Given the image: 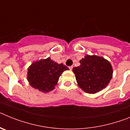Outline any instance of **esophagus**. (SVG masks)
Segmentation results:
<instances>
[{"instance_id": "34e87169", "label": "esophagus", "mask_w": 130, "mask_h": 130, "mask_svg": "<svg viewBox=\"0 0 130 130\" xmlns=\"http://www.w3.org/2000/svg\"><path fill=\"white\" fill-rule=\"evenodd\" d=\"M69 68H70V70H72V68H73V66H70V67H69Z\"/></svg>"}]
</instances>
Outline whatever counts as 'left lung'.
<instances>
[{
  "label": "left lung",
  "instance_id": "obj_1",
  "mask_svg": "<svg viewBox=\"0 0 130 130\" xmlns=\"http://www.w3.org/2000/svg\"><path fill=\"white\" fill-rule=\"evenodd\" d=\"M73 68L79 88L88 94L105 88L112 77V68L107 60L97 55H86Z\"/></svg>",
  "mask_w": 130,
  "mask_h": 130
}]
</instances>
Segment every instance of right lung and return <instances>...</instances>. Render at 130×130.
I'll list each match as a JSON object with an SVG mask.
<instances>
[{"mask_svg": "<svg viewBox=\"0 0 130 130\" xmlns=\"http://www.w3.org/2000/svg\"><path fill=\"white\" fill-rule=\"evenodd\" d=\"M69 70L63 64H58L50 57L34 62L28 68L27 80L30 85L42 92H49L55 89L60 76Z\"/></svg>", "mask_w": 130, "mask_h": 130, "instance_id": "add662e5", "label": "right lung"}]
</instances>
